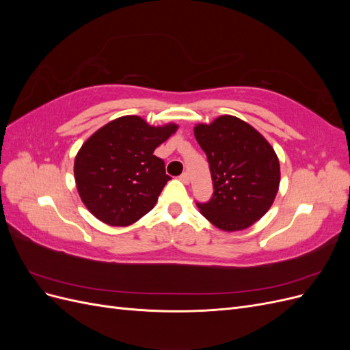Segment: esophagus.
I'll return each instance as SVG.
<instances>
[{"instance_id":"1","label":"esophagus","mask_w":350,"mask_h":350,"mask_svg":"<svg viewBox=\"0 0 350 350\" xmlns=\"http://www.w3.org/2000/svg\"><path fill=\"white\" fill-rule=\"evenodd\" d=\"M179 179H181V181H183L184 184H188V183H189V175H188V172L181 174V176H179Z\"/></svg>"}]
</instances>
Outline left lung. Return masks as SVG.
Wrapping results in <instances>:
<instances>
[{
    "label": "left lung",
    "instance_id": "obj_1",
    "mask_svg": "<svg viewBox=\"0 0 350 350\" xmlns=\"http://www.w3.org/2000/svg\"><path fill=\"white\" fill-rule=\"evenodd\" d=\"M194 135L213 179V196L197 203L201 215L226 232L250 228L267 213L278 194L280 165L273 147L232 115L196 125Z\"/></svg>",
    "mask_w": 350,
    "mask_h": 350
}]
</instances>
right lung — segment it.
Returning a JSON list of instances; mask_svg holds the SVG:
<instances>
[{
  "mask_svg": "<svg viewBox=\"0 0 350 350\" xmlns=\"http://www.w3.org/2000/svg\"><path fill=\"white\" fill-rule=\"evenodd\" d=\"M178 129L152 126L126 115L103 125L81 146L74 162L80 198L90 213L111 226H129L154 207L171 179L153 154Z\"/></svg>",
  "mask_w": 350,
  "mask_h": 350,
  "instance_id": "1",
  "label": "right lung"
}]
</instances>
